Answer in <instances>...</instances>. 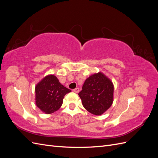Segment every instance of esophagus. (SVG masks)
<instances>
[{"label": "esophagus", "mask_w": 158, "mask_h": 158, "mask_svg": "<svg viewBox=\"0 0 158 158\" xmlns=\"http://www.w3.org/2000/svg\"><path fill=\"white\" fill-rule=\"evenodd\" d=\"M73 91L75 93H78L80 92V89L78 88H76L75 89H73Z\"/></svg>", "instance_id": "34e87169"}]
</instances>
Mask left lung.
Here are the masks:
<instances>
[{"mask_svg":"<svg viewBox=\"0 0 158 158\" xmlns=\"http://www.w3.org/2000/svg\"><path fill=\"white\" fill-rule=\"evenodd\" d=\"M114 87L112 82L102 73L85 80L78 95L84 108L90 113L100 115L111 106Z\"/></svg>","mask_w":158,"mask_h":158,"instance_id":"left-lung-1","label":"left lung"}]
</instances>
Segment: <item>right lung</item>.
Listing matches in <instances>:
<instances>
[{
	"instance_id": "obj_1",
	"label": "right lung",
	"mask_w": 158,
	"mask_h": 158,
	"mask_svg": "<svg viewBox=\"0 0 158 158\" xmlns=\"http://www.w3.org/2000/svg\"><path fill=\"white\" fill-rule=\"evenodd\" d=\"M70 92L55 76H47L36 85V106L47 114L54 113L61 107L64 95Z\"/></svg>"
}]
</instances>
